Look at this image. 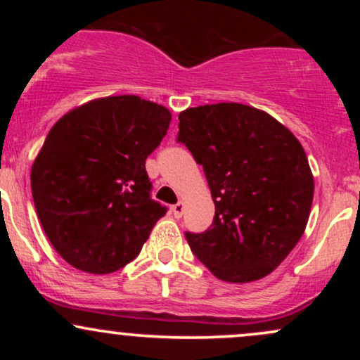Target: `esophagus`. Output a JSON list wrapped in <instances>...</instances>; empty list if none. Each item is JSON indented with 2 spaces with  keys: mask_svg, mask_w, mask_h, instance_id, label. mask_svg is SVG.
<instances>
[{
  "mask_svg": "<svg viewBox=\"0 0 360 360\" xmlns=\"http://www.w3.org/2000/svg\"><path fill=\"white\" fill-rule=\"evenodd\" d=\"M172 213H174L176 218H181L184 213V201H179V203H176L172 206Z\"/></svg>",
  "mask_w": 360,
  "mask_h": 360,
  "instance_id": "1",
  "label": "esophagus"
}]
</instances>
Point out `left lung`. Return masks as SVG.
<instances>
[{"label":"left lung","mask_w":360,"mask_h":360,"mask_svg":"<svg viewBox=\"0 0 360 360\" xmlns=\"http://www.w3.org/2000/svg\"><path fill=\"white\" fill-rule=\"evenodd\" d=\"M177 140L203 166L214 203L212 226L186 232L193 254L226 283L266 278L300 242L311 210L315 183L300 140L240 103L181 111Z\"/></svg>","instance_id":"1"}]
</instances>
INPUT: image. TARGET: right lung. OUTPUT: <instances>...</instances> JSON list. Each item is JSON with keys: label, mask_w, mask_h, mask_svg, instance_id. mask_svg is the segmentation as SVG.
<instances>
[{"label": "right lung", "mask_w": 360, "mask_h": 360, "mask_svg": "<svg viewBox=\"0 0 360 360\" xmlns=\"http://www.w3.org/2000/svg\"><path fill=\"white\" fill-rule=\"evenodd\" d=\"M134 94L88 101L51 128L32 166V196L52 247L89 274L131 262L167 210L150 198L146 159L171 123Z\"/></svg>", "instance_id": "1"}]
</instances>
